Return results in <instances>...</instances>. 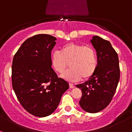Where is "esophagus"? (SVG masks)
<instances>
[{
    "instance_id": "1",
    "label": "esophagus",
    "mask_w": 132,
    "mask_h": 132,
    "mask_svg": "<svg viewBox=\"0 0 132 132\" xmlns=\"http://www.w3.org/2000/svg\"><path fill=\"white\" fill-rule=\"evenodd\" d=\"M69 85H70V87L71 89H73V88H74V87H75V86L73 84H70Z\"/></svg>"
}]
</instances>
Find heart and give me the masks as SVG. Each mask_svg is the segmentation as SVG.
<instances>
[{"label": "heart", "mask_w": 132, "mask_h": 132, "mask_svg": "<svg viewBox=\"0 0 132 132\" xmlns=\"http://www.w3.org/2000/svg\"><path fill=\"white\" fill-rule=\"evenodd\" d=\"M70 63V69L61 77L70 82L88 79L94 75L98 66L96 51L92 46H84L76 43L63 45L59 52L51 55V65L54 70L62 73Z\"/></svg>", "instance_id": "obj_1"}]
</instances>
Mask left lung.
<instances>
[{
  "label": "left lung",
  "mask_w": 132,
  "mask_h": 132,
  "mask_svg": "<svg viewBox=\"0 0 132 132\" xmlns=\"http://www.w3.org/2000/svg\"><path fill=\"white\" fill-rule=\"evenodd\" d=\"M91 43L96 51V70L88 80L76 86L82 92L79 101L82 109L97 113L111 102L119 81L120 70L118 54L109 41L94 36Z\"/></svg>",
  "instance_id": "1"
}]
</instances>
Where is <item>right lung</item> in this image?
I'll return each mask as SVG.
<instances>
[{
  "instance_id": "obj_1",
  "label": "right lung",
  "mask_w": 132,
  "mask_h": 132,
  "mask_svg": "<svg viewBox=\"0 0 132 132\" xmlns=\"http://www.w3.org/2000/svg\"><path fill=\"white\" fill-rule=\"evenodd\" d=\"M56 38L37 34L22 43L12 64V86L18 101L28 112L46 117L57 109L69 88L52 68L51 52Z\"/></svg>"
}]
</instances>
